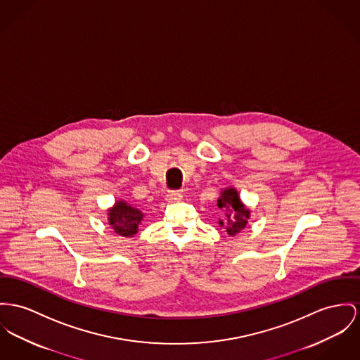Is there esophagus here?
Listing matches in <instances>:
<instances>
[{"instance_id":"34e87169","label":"esophagus","mask_w":360,"mask_h":360,"mask_svg":"<svg viewBox=\"0 0 360 360\" xmlns=\"http://www.w3.org/2000/svg\"><path fill=\"white\" fill-rule=\"evenodd\" d=\"M181 198H183V193L180 191H169L167 193V200L172 202V203L181 200Z\"/></svg>"}]
</instances>
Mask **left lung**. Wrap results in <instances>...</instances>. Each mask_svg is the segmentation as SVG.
<instances>
[{
    "label": "left lung",
    "mask_w": 360,
    "mask_h": 360,
    "mask_svg": "<svg viewBox=\"0 0 360 360\" xmlns=\"http://www.w3.org/2000/svg\"><path fill=\"white\" fill-rule=\"evenodd\" d=\"M217 206L225 213L221 219H218L219 226H224L228 235L235 236L245 228L250 219V210L240 200L239 192L229 187L221 192V196L217 200Z\"/></svg>",
    "instance_id": "obj_1"
}]
</instances>
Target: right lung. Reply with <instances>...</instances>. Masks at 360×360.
I'll return each instance as SVG.
<instances>
[{
    "label": "right lung",
    "mask_w": 360,
    "mask_h": 360,
    "mask_svg": "<svg viewBox=\"0 0 360 360\" xmlns=\"http://www.w3.org/2000/svg\"><path fill=\"white\" fill-rule=\"evenodd\" d=\"M108 219L112 229L121 236L131 238L138 232V226L143 219V213L124 200H117L112 209L108 210Z\"/></svg>",
    "instance_id": "add662e5"
}]
</instances>
